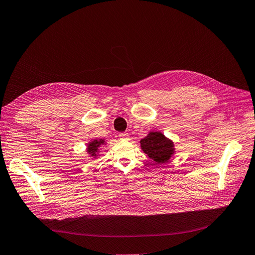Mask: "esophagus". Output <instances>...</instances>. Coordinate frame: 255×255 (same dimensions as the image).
I'll return each instance as SVG.
<instances>
[{"label": "esophagus", "instance_id": "34e87169", "mask_svg": "<svg viewBox=\"0 0 255 255\" xmlns=\"http://www.w3.org/2000/svg\"><path fill=\"white\" fill-rule=\"evenodd\" d=\"M119 136H120V138H121V139H124V140H126V139H128L129 134H128V133H126V132H124V133H120V134H119Z\"/></svg>", "mask_w": 255, "mask_h": 255}]
</instances>
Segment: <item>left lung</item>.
<instances>
[{"label":"left lung","instance_id":"8db88e82","mask_svg":"<svg viewBox=\"0 0 255 255\" xmlns=\"http://www.w3.org/2000/svg\"><path fill=\"white\" fill-rule=\"evenodd\" d=\"M140 148L156 164L168 162L174 153L173 142L161 132H149L140 139Z\"/></svg>","mask_w":255,"mask_h":255}]
</instances>
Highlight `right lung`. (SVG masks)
Wrapping results in <instances>:
<instances>
[{
	"label": "right lung",
	"mask_w": 255,
	"mask_h": 255,
	"mask_svg": "<svg viewBox=\"0 0 255 255\" xmlns=\"http://www.w3.org/2000/svg\"><path fill=\"white\" fill-rule=\"evenodd\" d=\"M104 143H105V140H104V139H93V140H91V142L88 144L87 152H88L91 156L96 157L97 154H98V151H99V148H100L101 145H103Z\"/></svg>",
	"instance_id": "right-lung-1"
}]
</instances>
